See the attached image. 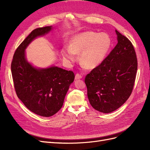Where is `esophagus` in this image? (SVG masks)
<instances>
[{
  "label": "esophagus",
  "mask_w": 150,
  "mask_h": 150,
  "mask_svg": "<svg viewBox=\"0 0 150 150\" xmlns=\"http://www.w3.org/2000/svg\"><path fill=\"white\" fill-rule=\"evenodd\" d=\"M82 78H83L82 75L79 74V73H77L75 76V79H81Z\"/></svg>",
  "instance_id": "34e87169"
}]
</instances>
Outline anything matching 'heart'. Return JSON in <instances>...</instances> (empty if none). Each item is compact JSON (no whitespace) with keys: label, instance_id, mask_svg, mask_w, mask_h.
I'll use <instances>...</instances> for the list:
<instances>
[{"label":"heart","instance_id":"obj_1","mask_svg":"<svg viewBox=\"0 0 150 150\" xmlns=\"http://www.w3.org/2000/svg\"><path fill=\"white\" fill-rule=\"evenodd\" d=\"M111 46V40L108 34L93 31L84 32L72 38L69 47H64L61 54L69 63L76 61V54H80V61L89 69L100 65L105 59Z\"/></svg>","mask_w":150,"mask_h":150}]
</instances>
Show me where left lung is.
I'll return each mask as SVG.
<instances>
[{"mask_svg": "<svg viewBox=\"0 0 150 150\" xmlns=\"http://www.w3.org/2000/svg\"><path fill=\"white\" fill-rule=\"evenodd\" d=\"M116 33V46L84 79L91 105L104 113L116 110L128 100L133 89L138 69L132 43L117 30Z\"/></svg>", "mask_w": 150, "mask_h": 150, "instance_id": "obj_1", "label": "left lung"}]
</instances>
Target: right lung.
Here are the masks:
<instances>
[{"mask_svg": "<svg viewBox=\"0 0 150 150\" xmlns=\"http://www.w3.org/2000/svg\"><path fill=\"white\" fill-rule=\"evenodd\" d=\"M52 26L35 29L13 54L11 72L15 91L26 108L36 115L49 117L59 111L75 75L58 67L36 69L26 61L25 49L35 38L48 33Z\"/></svg>", "mask_w": 150, "mask_h": 150, "instance_id": "1", "label": "right lung"}]
</instances>
